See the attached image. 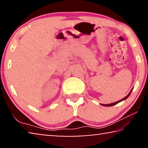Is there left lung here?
<instances>
[{
    "mask_svg": "<svg viewBox=\"0 0 148 148\" xmlns=\"http://www.w3.org/2000/svg\"><path fill=\"white\" fill-rule=\"evenodd\" d=\"M133 89V88H132ZM132 89H131V91H130V92L127 95L126 97H125V98H123V99H122L121 100H119V101H117V102H113V103H111V104H101V105H102V106H114V105H116V104H117V103H119V102H121V101H124V100H125V99H127V98H128V97H129V95H131V92H132Z\"/></svg>",
    "mask_w": 148,
    "mask_h": 148,
    "instance_id": "obj_1",
    "label": "left lung"
}]
</instances>
